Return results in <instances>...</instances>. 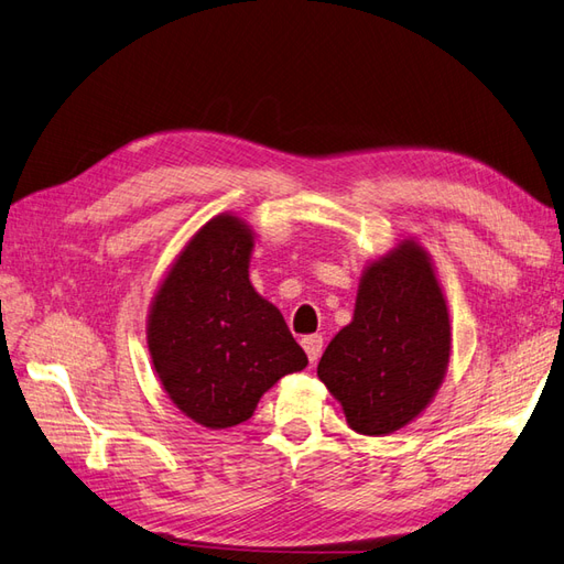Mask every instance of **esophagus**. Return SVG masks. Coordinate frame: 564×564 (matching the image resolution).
<instances>
[{"mask_svg": "<svg viewBox=\"0 0 564 564\" xmlns=\"http://www.w3.org/2000/svg\"><path fill=\"white\" fill-rule=\"evenodd\" d=\"M301 345H304L311 364H315V361L321 359V351H323V337L321 335H308V337L301 339Z\"/></svg>", "mask_w": 564, "mask_h": 564, "instance_id": "obj_1", "label": "esophagus"}]
</instances>
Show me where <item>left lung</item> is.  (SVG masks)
Listing matches in <instances>:
<instances>
[{
  "label": "left lung",
  "instance_id": "left-lung-1",
  "mask_svg": "<svg viewBox=\"0 0 564 564\" xmlns=\"http://www.w3.org/2000/svg\"><path fill=\"white\" fill-rule=\"evenodd\" d=\"M449 349V311L431 256L404 239L366 265L354 318L327 345L318 378L351 431L390 435L431 404Z\"/></svg>",
  "mask_w": 564,
  "mask_h": 564
}]
</instances>
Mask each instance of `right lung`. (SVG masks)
Instances as JSON below:
<instances>
[{
    "instance_id": "right-lung-1",
    "label": "right lung",
    "mask_w": 564,
    "mask_h": 564,
    "mask_svg": "<svg viewBox=\"0 0 564 564\" xmlns=\"http://www.w3.org/2000/svg\"><path fill=\"white\" fill-rule=\"evenodd\" d=\"M251 251L241 217H213L176 256L148 313V351L164 392L210 431L251 419L274 382L308 364L282 313L253 290Z\"/></svg>"
}]
</instances>
